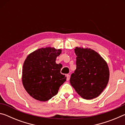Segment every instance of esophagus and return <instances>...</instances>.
I'll use <instances>...</instances> for the list:
<instances>
[{"label": "esophagus", "instance_id": "esophagus-1", "mask_svg": "<svg viewBox=\"0 0 125 125\" xmlns=\"http://www.w3.org/2000/svg\"><path fill=\"white\" fill-rule=\"evenodd\" d=\"M66 77H67V81H68V80H69V78H70V75H69V74H67Z\"/></svg>", "mask_w": 125, "mask_h": 125}]
</instances>
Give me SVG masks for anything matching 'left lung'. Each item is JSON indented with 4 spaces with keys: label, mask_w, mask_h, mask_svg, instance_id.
<instances>
[{
    "label": "left lung",
    "mask_w": 125,
    "mask_h": 125,
    "mask_svg": "<svg viewBox=\"0 0 125 125\" xmlns=\"http://www.w3.org/2000/svg\"><path fill=\"white\" fill-rule=\"evenodd\" d=\"M74 51L77 68L71 75V85L83 99L95 98L108 83V65L98 52L91 48L76 47Z\"/></svg>",
    "instance_id": "left-lung-1"
}]
</instances>
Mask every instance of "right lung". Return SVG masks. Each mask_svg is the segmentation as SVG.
Segmentation results:
<instances>
[{"instance_id":"right-lung-1","label":"right lung","mask_w":125,"mask_h":125,"mask_svg":"<svg viewBox=\"0 0 125 125\" xmlns=\"http://www.w3.org/2000/svg\"><path fill=\"white\" fill-rule=\"evenodd\" d=\"M62 50L41 48L30 53L24 61L22 82L25 89L33 98L40 101L49 100L57 94L67 77L61 73V64L56 60Z\"/></svg>"}]
</instances>
